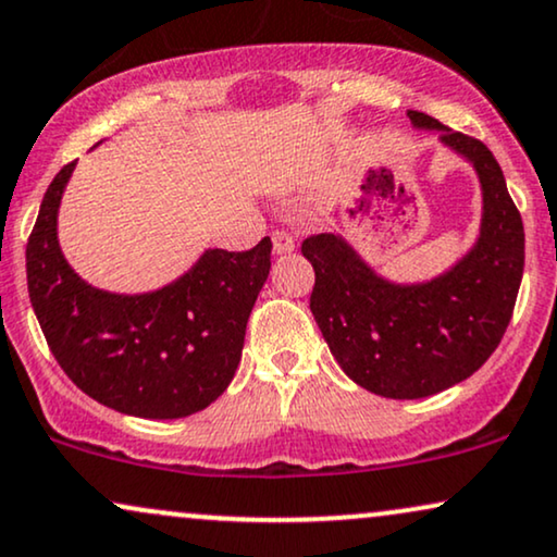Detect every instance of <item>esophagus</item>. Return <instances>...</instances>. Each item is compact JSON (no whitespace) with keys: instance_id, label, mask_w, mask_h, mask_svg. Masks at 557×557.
Masks as SVG:
<instances>
[{"instance_id":"obj_1","label":"esophagus","mask_w":557,"mask_h":557,"mask_svg":"<svg viewBox=\"0 0 557 557\" xmlns=\"http://www.w3.org/2000/svg\"><path fill=\"white\" fill-rule=\"evenodd\" d=\"M294 248L296 240L288 230H276V233H273V252H276V256H286V252H292Z\"/></svg>"}]
</instances>
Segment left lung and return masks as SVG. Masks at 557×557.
Wrapping results in <instances>:
<instances>
[{
  "label": "left lung",
  "mask_w": 557,
  "mask_h": 557,
  "mask_svg": "<svg viewBox=\"0 0 557 557\" xmlns=\"http://www.w3.org/2000/svg\"><path fill=\"white\" fill-rule=\"evenodd\" d=\"M407 114L417 127L437 129L479 171L483 222L475 248L430 284L396 286L337 235L301 243L314 269L309 309L330 352L358 386L386 399H424L479 371L509 327L524 271L522 216L494 153L430 114Z\"/></svg>",
  "instance_id": "1"
}]
</instances>
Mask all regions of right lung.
<instances>
[{
  "label": "right lung",
  "instance_id": "obj_1",
  "mask_svg": "<svg viewBox=\"0 0 557 557\" xmlns=\"http://www.w3.org/2000/svg\"><path fill=\"white\" fill-rule=\"evenodd\" d=\"M74 163L42 197L27 240V292L58 366L86 396L122 414L178 420L209 407L240 363L250 309L271 271V237L250 250H207L153 294L120 296L84 284L55 237Z\"/></svg>",
  "mask_w": 557,
  "mask_h": 557
}]
</instances>
